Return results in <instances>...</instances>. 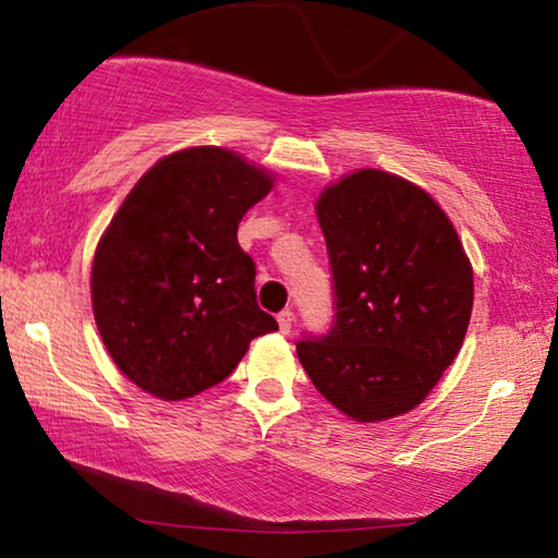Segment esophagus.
Segmentation results:
<instances>
[{"instance_id": "1", "label": "esophagus", "mask_w": 558, "mask_h": 558, "mask_svg": "<svg viewBox=\"0 0 558 558\" xmlns=\"http://www.w3.org/2000/svg\"><path fill=\"white\" fill-rule=\"evenodd\" d=\"M292 323H295V317H292L290 310H282V313L278 315V327H280V332H282V335H288L290 329H292Z\"/></svg>"}]
</instances>
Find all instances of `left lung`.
I'll list each match as a JSON object with an SVG mask.
<instances>
[{"instance_id":"8db88e82","label":"left lung","mask_w":558,"mask_h":558,"mask_svg":"<svg viewBox=\"0 0 558 558\" xmlns=\"http://www.w3.org/2000/svg\"><path fill=\"white\" fill-rule=\"evenodd\" d=\"M315 211L337 315L325 337L298 342L300 364L352 421L396 418L426 399L465 339V248L428 192L381 169L325 186Z\"/></svg>"}]
</instances>
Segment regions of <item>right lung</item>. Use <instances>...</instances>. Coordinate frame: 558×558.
<instances>
[{
  "mask_svg": "<svg viewBox=\"0 0 558 558\" xmlns=\"http://www.w3.org/2000/svg\"><path fill=\"white\" fill-rule=\"evenodd\" d=\"M270 189L272 174L231 149L186 147L149 167L112 216L93 256V315L112 362L145 393L192 399L278 329L235 239Z\"/></svg>",
  "mask_w": 558,
  "mask_h": 558,
  "instance_id": "right-lung-1",
  "label": "right lung"
}]
</instances>
